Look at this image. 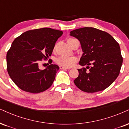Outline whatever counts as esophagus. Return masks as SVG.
<instances>
[{"label":"esophagus","instance_id":"obj_1","mask_svg":"<svg viewBox=\"0 0 129 129\" xmlns=\"http://www.w3.org/2000/svg\"><path fill=\"white\" fill-rule=\"evenodd\" d=\"M60 69H69L70 68H66V67H64V66H60Z\"/></svg>","mask_w":129,"mask_h":129}]
</instances>
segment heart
Returning a JSON list of instances; mask_svg holds the SVG:
<instances>
[{
	"instance_id": "1",
	"label": "heart",
	"mask_w": 129,
	"mask_h": 129,
	"mask_svg": "<svg viewBox=\"0 0 129 129\" xmlns=\"http://www.w3.org/2000/svg\"><path fill=\"white\" fill-rule=\"evenodd\" d=\"M75 40V39L70 38L68 39V42L69 45H71V43ZM77 58L75 57H66V56H60L58 57L56 59L57 64L61 66H64L66 68H70L74 66L75 63H77Z\"/></svg>"
}]
</instances>
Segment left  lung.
<instances>
[{
  "label": "left lung",
  "mask_w": 129,
  "mask_h": 129,
  "mask_svg": "<svg viewBox=\"0 0 129 129\" xmlns=\"http://www.w3.org/2000/svg\"><path fill=\"white\" fill-rule=\"evenodd\" d=\"M70 35L80 41L83 54L79 75L74 81L78 88L87 93L102 91L118 77L123 63L118 43L106 31L83 27L71 31ZM90 66V68L89 66Z\"/></svg>",
  "instance_id": "8db88e82"
}]
</instances>
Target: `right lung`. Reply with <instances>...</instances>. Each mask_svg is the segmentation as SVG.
I'll return each mask as SVG.
<instances>
[{
  "mask_svg": "<svg viewBox=\"0 0 129 129\" xmlns=\"http://www.w3.org/2000/svg\"><path fill=\"white\" fill-rule=\"evenodd\" d=\"M63 31L51 28L30 30L16 38L6 54L9 77L20 89L38 93L51 86L59 69L51 64L44 70L39 63L51 55L55 44Z\"/></svg>",
  "mask_w": 129,
  "mask_h": 129,
  "instance_id": "obj_1",
  "label": "right lung"
}]
</instances>
